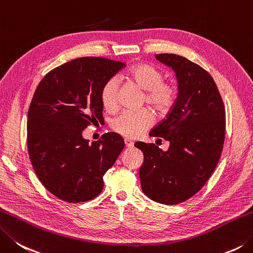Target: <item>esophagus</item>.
<instances>
[{
  "label": "esophagus",
  "mask_w": 253,
  "mask_h": 253,
  "mask_svg": "<svg viewBox=\"0 0 253 253\" xmlns=\"http://www.w3.org/2000/svg\"><path fill=\"white\" fill-rule=\"evenodd\" d=\"M125 143H126V146L128 147V149H130V147L134 146V142L131 141V140H128V139H126V140H125Z\"/></svg>",
  "instance_id": "obj_1"
}]
</instances>
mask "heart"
Here are the masks:
<instances>
[{
    "mask_svg": "<svg viewBox=\"0 0 253 253\" xmlns=\"http://www.w3.org/2000/svg\"><path fill=\"white\" fill-rule=\"evenodd\" d=\"M128 76L139 87L146 91L145 101L161 114L168 113L176 101V88L164 82L163 71L153 65L139 64L133 66ZM119 79L112 77L101 89V102L104 109L111 111L117 108L119 96ZM154 122L153 113L147 109L140 111H123L111 121V127L119 134L134 139L152 126Z\"/></svg>",
    "mask_w": 253,
    "mask_h": 253,
    "instance_id": "obj_1",
    "label": "heart"
}]
</instances>
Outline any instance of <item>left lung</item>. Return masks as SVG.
Instances as JSON below:
<instances>
[{
  "label": "left lung",
  "instance_id": "1",
  "mask_svg": "<svg viewBox=\"0 0 253 253\" xmlns=\"http://www.w3.org/2000/svg\"><path fill=\"white\" fill-rule=\"evenodd\" d=\"M175 71L178 96L151 136L169 142L135 143L144 155L139 174L143 193L152 201L176 205L201 190L220 159L225 141V107L213 79L201 66L175 54L155 55Z\"/></svg>",
  "mask_w": 253,
  "mask_h": 253
}]
</instances>
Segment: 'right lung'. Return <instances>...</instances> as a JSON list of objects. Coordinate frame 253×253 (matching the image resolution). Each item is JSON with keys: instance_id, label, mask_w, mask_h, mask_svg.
I'll return each instance as SVG.
<instances>
[{"instance_id": "add662e5", "label": "right lung", "mask_w": 253, "mask_h": 253, "mask_svg": "<svg viewBox=\"0 0 253 253\" xmlns=\"http://www.w3.org/2000/svg\"><path fill=\"white\" fill-rule=\"evenodd\" d=\"M126 64L82 57L50 70L35 90L28 109L27 149L38 179L67 203L93 199L103 175L125 147L118 133L89 144L83 131L102 120L101 89Z\"/></svg>"}]
</instances>
